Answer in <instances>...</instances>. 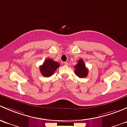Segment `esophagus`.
I'll use <instances>...</instances> for the list:
<instances>
[{
  "instance_id": "1",
  "label": "esophagus",
  "mask_w": 127,
  "mask_h": 127,
  "mask_svg": "<svg viewBox=\"0 0 127 127\" xmlns=\"http://www.w3.org/2000/svg\"><path fill=\"white\" fill-rule=\"evenodd\" d=\"M64 65H66V66H67V65H68V63L67 62H64Z\"/></svg>"
}]
</instances>
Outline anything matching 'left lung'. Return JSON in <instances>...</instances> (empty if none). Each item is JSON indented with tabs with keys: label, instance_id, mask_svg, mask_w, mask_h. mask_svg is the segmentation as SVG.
<instances>
[{
	"label": "left lung",
	"instance_id": "left-lung-1",
	"mask_svg": "<svg viewBox=\"0 0 127 127\" xmlns=\"http://www.w3.org/2000/svg\"><path fill=\"white\" fill-rule=\"evenodd\" d=\"M74 68H75L74 71L76 74L79 78H85L88 74V69L86 67V65L83 59H79L78 61V64L74 66Z\"/></svg>",
	"mask_w": 127,
	"mask_h": 127
}]
</instances>
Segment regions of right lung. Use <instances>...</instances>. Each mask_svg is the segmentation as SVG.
<instances>
[{
  "instance_id": "1",
  "label": "right lung",
  "mask_w": 127,
  "mask_h": 127,
  "mask_svg": "<svg viewBox=\"0 0 127 127\" xmlns=\"http://www.w3.org/2000/svg\"><path fill=\"white\" fill-rule=\"evenodd\" d=\"M60 64L51 59H47L42 65L40 66L41 74L44 77H50L59 67Z\"/></svg>"
}]
</instances>
